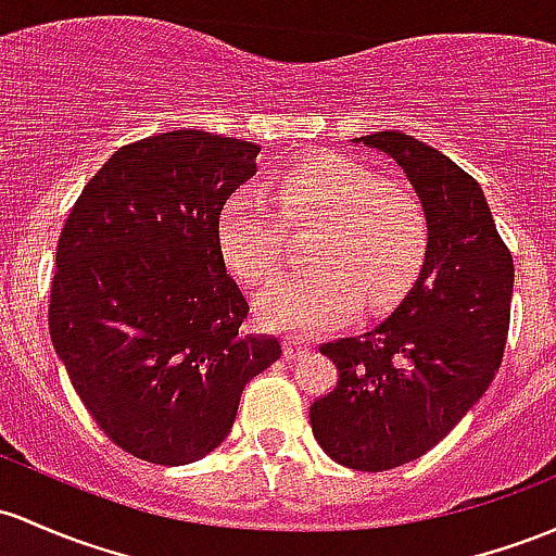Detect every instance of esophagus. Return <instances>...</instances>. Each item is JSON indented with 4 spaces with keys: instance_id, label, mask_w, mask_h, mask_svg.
Returning a JSON list of instances; mask_svg holds the SVG:
<instances>
[{
    "instance_id": "esophagus-1",
    "label": "esophagus",
    "mask_w": 556,
    "mask_h": 556,
    "mask_svg": "<svg viewBox=\"0 0 556 556\" xmlns=\"http://www.w3.org/2000/svg\"><path fill=\"white\" fill-rule=\"evenodd\" d=\"M307 352H309L307 339H300V337H286L283 339V355L289 357V361H296V357L307 355Z\"/></svg>"
}]
</instances>
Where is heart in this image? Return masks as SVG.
Listing matches in <instances>:
<instances>
[{"instance_id":"b5f03b06","label":"heart","mask_w":556,"mask_h":556,"mask_svg":"<svg viewBox=\"0 0 556 556\" xmlns=\"http://www.w3.org/2000/svg\"><path fill=\"white\" fill-rule=\"evenodd\" d=\"M318 225L304 262L256 300L267 328L318 333L355 315L357 302L381 309L397 302L427 260V223L419 204L366 164L320 156L289 166L270 201L238 190L219 206L217 249L228 270L249 286L276 276L286 230Z\"/></svg>"}]
</instances>
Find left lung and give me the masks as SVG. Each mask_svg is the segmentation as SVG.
<instances>
[{"label":"left lung","mask_w":556,"mask_h":556,"mask_svg":"<svg viewBox=\"0 0 556 556\" xmlns=\"http://www.w3.org/2000/svg\"><path fill=\"white\" fill-rule=\"evenodd\" d=\"M403 169L427 219V260L408 294L371 331L320 348L339 381L309 405L326 456L384 471L424 456L485 395L509 333L515 262L485 193L416 137H355Z\"/></svg>","instance_id":"8db88e82"}]
</instances>
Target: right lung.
<instances>
[{
	"instance_id": "right-lung-1",
	"label": "right lung",
	"mask_w": 556,
	"mask_h": 556,
	"mask_svg": "<svg viewBox=\"0 0 556 556\" xmlns=\"http://www.w3.org/2000/svg\"><path fill=\"white\" fill-rule=\"evenodd\" d=\"M260 146L175 129L118 148L58 241L52 348L118 447L182 467L223 443L278 339L243 337L249 313L219 256V206L256 175Z\"/></svg>"
}]
</instances>
